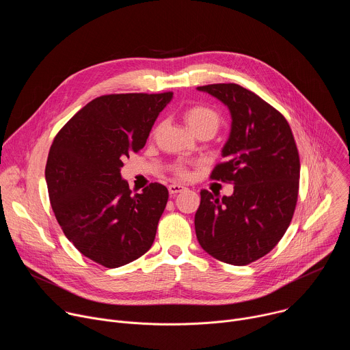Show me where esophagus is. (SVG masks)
<instances>
[{
  "label": "esophagus",
  "instance_id": "esophagus-1",
  "mask_svg": "<svg viewBox=\"0 0 350 350\" xmlns=\"http://www.w3.org/2000/svg\"><path fill=\"white\" fill-rule=\"evenodd\" d=\"M167 189H169L170 195H176V193H178V192L184 191V189H185V187H184V185H181V184H170Z\"/></svg>",
  "mask_w": 350,
  "mask_h": 350
}]
</instances>
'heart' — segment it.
Instances as JSON below:
<instances>
[{"label":"heart","mask_w":350,"mask_h":350,"mask_svg":"<svg viewBox=\"0 0 350 350\" xmlns=\"http://www.w3.org/2000/svg\"><path fill=\"white\" fill-rule=\"evenodd\" d=\"M184 122L193 134H209L211 137L219 130L221 119L219 113L205 105H195L184 112ZM176 172L180 176L185 174V169L181 165L176 166Z\"/></svg>","instance_id":"1"}]
</instances>
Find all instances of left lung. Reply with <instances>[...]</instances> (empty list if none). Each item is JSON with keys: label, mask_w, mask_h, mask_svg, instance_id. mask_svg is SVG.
<instances>
[{"label": "left lung", "mask_w": 350, "mask_h": 350, "mask_svg": "<svg viewBox=\"0 0 350 350\" xmlns=\"http://www.w3.org/2000/svg\"><path fill=\"white\" fill-rule=\"evenodd\" d=\"M196 90L230 111L224 162L211 177L234 185L230 196L201 191L196 238L215 259L243 266L269 254L292 220L301 173L296 144L285 118L255 92L232 83Z\"/></svg>", "instance_id": "left-lung-1"}]
</instances>
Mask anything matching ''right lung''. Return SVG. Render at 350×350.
<instances>
[{
    "label": "right lung",
    "instance_id": "right-lung-1",
    "mask_svg": "<svg viewBox=\"0 0 350 350\" xmlns=\"http://www.w3.org/2000/svg\"><path fill=\"white\" fill-rule=\"evenodd\" d=\"M173 94H111L80 109L57 134L45 166L49 201L66 238L88 259L124 266L152 246L169 191L131 195L120 170L144 148Z\"/></svg>",
    "mask_w": 350,
    "mask_h": 350
}]
</instances>
